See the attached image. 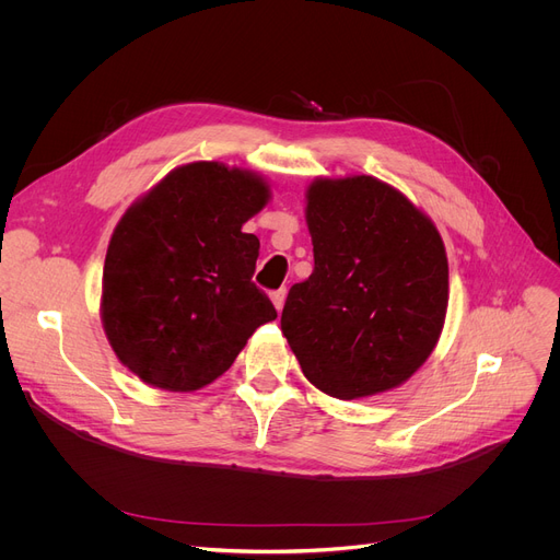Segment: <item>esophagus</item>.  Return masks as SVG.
<instances>
[{
	"label": "esophagus",
	"mask_w": 560,
	"mask_h": 560,
	"mask_svg": "<svg viewBox=\"0 0 560 560\" xmlns=\"http://www.w3.org/2000/svg\"><path fill=\"white\" fill-rule=\"evenodd\" d=\"M285 295H288V290H285V288H279V290H275L272 295H270V300H272V304H275V308H277V311H281V308H283V304H285Z\"/></svg>",
	"instance_id": "34e87169"
}]
</instances>
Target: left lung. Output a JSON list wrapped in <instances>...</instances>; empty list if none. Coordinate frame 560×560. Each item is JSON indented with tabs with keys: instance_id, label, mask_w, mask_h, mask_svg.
I'll list each match as a JSON object with an SVG mask.
<instances>
[{
	"instance_id": "left-lung-1",
	"label": "left lung",
	"mask_w": 560,
	"mask_h": 560,
	"mask_svg": "<svg viewBox=\"0 0 560 560\" xmlns=\"http://www.w3.org/2000/svg\"><path fill=\"white\" fill-rule=\"evenodd\" d=\"M313 275L288 292L281 331L336 399L388 393L435 349L450 302L445 243L404 192L370 174L306 188Z\"/></svg>"
}]
</instances>
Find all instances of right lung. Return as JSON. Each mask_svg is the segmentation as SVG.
Listing matches in <instances>:
<instances>
[{"mask_svg":"<svg viewBox=\"0 0 560 560\" xmlns=\"http://www.w3.org/2000/svg\"><path fill=\"white\" fill-rule=\"evenodd\" d=\"M260 174L220 161L174 167L113 229L100 315L117 361L144 384H213L252 334L277 319L252 283L258 238L243 224L268 206Z\"/></svg>","mask_w":560,"mask_h":560,"instance_id":"obj_1","label":"right lung"}]
</instances>
